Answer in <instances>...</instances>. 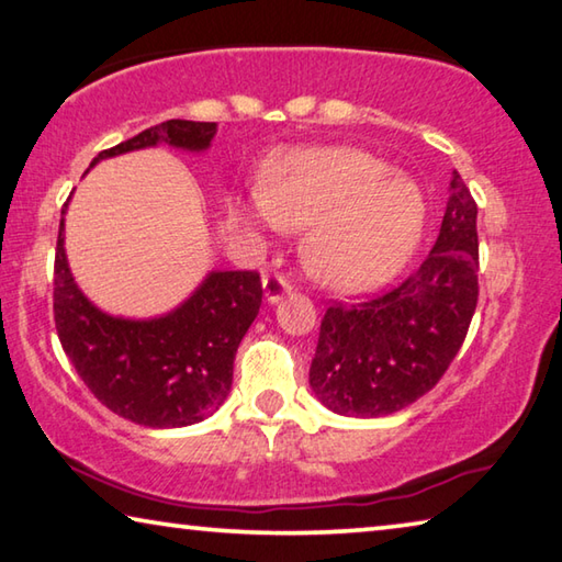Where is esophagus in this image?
Returning <instances> with one entry per match:
<instances>
[{
    "label": "esophagus",
    "instance_id": "obj_1",
    "mask_svg": "<svg viewBox=\"0 0 562 562\" xmlns=\"http://www.w3.org/2000/svg\"><path fill=\"white\" fill-rule=\"evenodd\" d=\"M261 289H263L266 303H279L283 296H286V293H291V283L283 279V276L273 273V276H266Z\"/></svg>",
    "mask_w": 562,
    "mask_h": 562
}]
</instances>
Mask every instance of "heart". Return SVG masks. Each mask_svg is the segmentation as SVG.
I'll return each mask as SVG.
<instances>
[{
    "label": "heart",
    "mask_w": 562,
    "mask_h": 562,
    "mask_svg": "<svg viewBox=\"0 0 562 562\" xmlns=\"http://www.w3.org/2000/svg\"><path fill=\"white\" fill-rule=\"evenodd\" d=\"M425 196L360 147L330 145L283 153L266 165L259 194L234 206L246 232H299L301 261L323 286L375 289L415 254L425 229Z\"/></svg>",
    "instance_id": "obj_1"
}]
</instances>
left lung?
Returning <instances> with one entry per match:
<instances>
[{
    "label": "left lung",
    "instance_id": "left-lung-1",
    "mask_svg": "<svg viewBox=\"0 0 562 562\" xmlns=\"http://www.w3.org/2000/svg\"><path fill=\"white\" fill-rule=\"evenodd\" d=\"M476 202L451 172L437 244L400 286L321 323L311 390L336 415L385 417L437 385L479 301Z\"/></svg>",
    "mask_w": 562,
    "mask_h": 562
}]
</instances>
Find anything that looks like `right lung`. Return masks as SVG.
Listing matches in <instances>:
<instances>
[{
    "label": "right lung",
    "mask_w": 562,
    "mask_h": 562,
    "mask_svg": "<svg viewBox=\"0 0 562 562\" xmlns=\"http://www.w3.org/2000/svg\"><path fill=\"white\" fill-rule=\"evenodd\" d=\"M216 123L165 121L103 150L108 157L170 145L206 153ZM71 200V196H68ZM68 202L61 214H66ZM58 226L54 318L58 340L86 387L103 405L150 429L190 427L212 417L232 390L234 356L261 306L256 271H210L180 306L155 318L105 313L78 289Z\"/></svg>",
    "instance_id": "right-lung-1"
}]
</instances>
